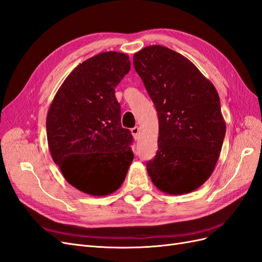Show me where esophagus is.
<instances>
[{
	"label": "esophagus",
	"instance_id": "obj_1",
	"mask_svg": "<svg viewBox=\"0 0 262 262\" xmlns=\"http://www.w3.org/2000/svg\"><path fill=\"white\" fill-rule=\"evenodd\" d=\"M131 133H132L133 138L136 139V140H138L139 139V134H140V128H139V126H134V128H132L131 129Z\"/></svg>",
	"mask_w": 262,
	"mask_h": 262
}]
</instances>
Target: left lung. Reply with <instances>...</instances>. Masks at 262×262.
I'll use <instances>...</instances> for the list:
<instances>
[{
  "instance_id": "1",
  "label": "left lung",
  "mask_w": 262,
  "mask_h": 262,
  "mask_svg": "<svg viewBox=\"0 0 262 262\" xmlns=\"http://www.w3.org/2000/svg\"><path fill=\"white\" fill-rule=\"evenodd\" d=\"M134 69L158 116V149L147 162L161 191L184 194L207 181L215 168L226 123L215 87L193 63L164 46L133 55Z\"/></svg>"
}]
</instances>
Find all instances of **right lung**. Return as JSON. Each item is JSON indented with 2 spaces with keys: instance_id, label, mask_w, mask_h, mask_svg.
I'll return each mask as SVG.
<instances>
[{
  "instance_id": "obj_1",
  "label": "right lung",
  "mask_w": 262,
  "mask_h": 262,
  "mask_svg": "<svg viewBox=\"0 0 262 262\" xmlns=\"http://www.w3.org/2000/svg\"><path fill=\"white\" fill-rule=\"evenodd\" d=\"M129 55L107 51L69 74L47 115L53 162L76 189L102 196L120 188L133 161L132 134L121 126L116 86L129 73Z\"/></svg>"
}]
</instances>
